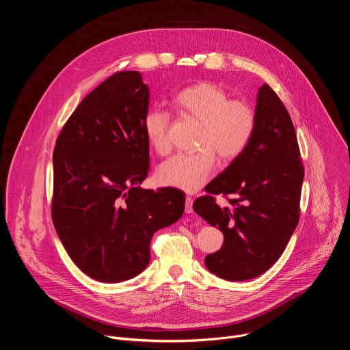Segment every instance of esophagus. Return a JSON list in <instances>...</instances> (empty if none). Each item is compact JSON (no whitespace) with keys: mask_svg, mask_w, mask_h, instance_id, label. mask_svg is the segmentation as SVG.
<instances>
[{"mask_svg":"<svg viewBox=\"0 0 350 350\" xmlns=\"http://www.w3.org/2000/svg\"><path fill=\"white\" fill-rule=\"evenodd\" d=\"M193 209H192V198L191 196H187L185 198V213H192Z\"/></svg>","mask_w":350,"mask_h":350,"instance_id":"1","label":"esophagus"}]
</instances>
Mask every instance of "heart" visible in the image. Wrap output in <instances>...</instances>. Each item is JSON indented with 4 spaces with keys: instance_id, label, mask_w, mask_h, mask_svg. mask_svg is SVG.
<instances>
[{
    "instance_id": "heart-1",
    "label": "heart",
    "mask_w": 350,
    "mask_h": 350,
    "mask_svg": "<svg viewBox=\"0 0 350 350\" xmlns=\"http://www.w3.org/2000/svg\"><path fill=\"white\" fill-rule=\"evenodd\" d=\"M174 109L199 123L195 154H177L159 165L157 180L166 187L193 192L209 178L216 155L224 163L235 161L252 139L255 108L243 99H231L217 83L198 81L180 90L172 99ZM170 115L161 108L148 109L142 119L146 141L155 152L169 151Z\"/></svg>"
}]
</instances>
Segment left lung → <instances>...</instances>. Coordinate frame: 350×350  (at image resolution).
I'll use <instances>...</instances> for the list:
<instances>
[{"label": "left lung", "instance_id": "1", "mask_svg": "<svg viewBox=\"0 0 350 350\" xmlns=\"http://www.w3.org/2000/svg\"><path fill=\"white\" fill-rule=\"evenodd\" d=\"M256 127L241 157L206 185L192 208L224 235L208 270L227 281L267 271L282 255L299 221L304 165L291 116L269 84L258 92ZM231 196L220 208L214 195Z\"/></svg>", "mask_w": 350, "mask_h": 350}]
</instances>
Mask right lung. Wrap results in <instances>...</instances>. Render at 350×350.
<instances>
[{"label": "right lung", "instance_id": "right-lung-1", "mask_svg": "<svg viewBox=\"0 0 350 350\" xmlns=\"http://www.w3.org/2000/svg\"><path fill=\"white\" fill-rule=\"evenodd\" d=\"M148 105L141 73L118 72L83 99L54 149L57 234L76 266L101 282L138 275L154 234L184 213L180 189L139 188L149 170Z\"/></svg>", "mask_w": 350, "mask_h": 350}]
</instances>
